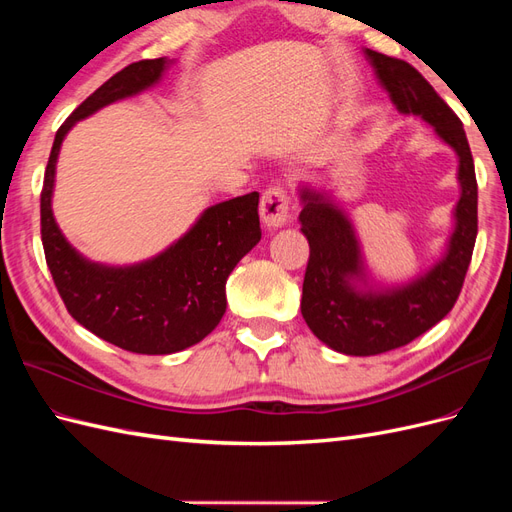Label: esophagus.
<instances>
[{"instance_id":"1","label":"esophagus","mask_w":512,"mask_h":512,"mask_svg":"<svg viewBox=\"0 0 512 512\" xmlns=\"http://www.w3.org/2000/svg\"><path fill=\"white\" fill-rule=\"evenodd\" d=\"M290 198L282 185H271V188L260 198V218L269 228H280L288 222Z\"/></svg>"}]
</instances>
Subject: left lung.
<instances>
[{"label":"left lung","mask_w":512,"mask_h":512,"mask_svg":"<svg viewBox=\"0 0 512 512\" xmlns=\"http://www.w3.org/2000/svg\"><path fill=\"white\" fill-rule=\"evenodd\" d=\"M367 55L399 111L421 115L457 151L461 198L448 252L436 267L404 288L359 292L352 280L363 277V262L346 215L322 194L301 192L299 220L309 241L301 314L320 342L352 356L406 346L451 312L466 280L478 232V185L461 119L408 61L369 49Z\"/></svg>","instance_id":"1"}]
</instances>
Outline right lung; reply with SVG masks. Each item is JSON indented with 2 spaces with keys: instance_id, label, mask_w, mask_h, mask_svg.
<instances>
[{
  "instance_id": "1",
  "label": "right lung",
  "mask_w": 512,
  "mask_h": 512,
  "mask_svg": "<svg viewBox=\"0 0 512 512\" xmlns=\"http://www.w3.org/2000/svg\"><path fill=\"white\" fill-rule=\"evenodd\" d=\"M166 59L134 61L61 123L44 170L40 235L44 258L68 314L87 331L136 354H170L198 344L226 312V280L260 241L258 192L209 207L188 235L156 258L126 269L89 262L72 250L51 211L59 147L76 121L156 83Z\"/></svg>"
}]
</instances>
